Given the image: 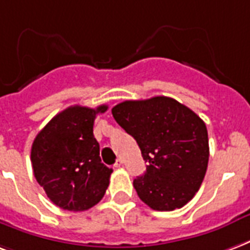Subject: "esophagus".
<instances>
[{
    "label": "esophagus",
    "instance_id": "obj_1",
    "mask_svg": "<svg viewBox=\"0 0 250 250\" xmlns=\"http://www.w3.org/2000/svg\"><path fill=\"white\" fill-rule=\"evenodd\" d=\"M122 166H123V159H118V160H116V163H115V167H122Z\"/></svg>",
    "mask_w": 250,
    "mask_h": 250
}]
</instances>
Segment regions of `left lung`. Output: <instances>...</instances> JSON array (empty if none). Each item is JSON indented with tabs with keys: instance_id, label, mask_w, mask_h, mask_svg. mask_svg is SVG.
<instances>
[{
	"instance_id": "1",
	"label": "left lung",
	"mask_w": 250,
	"mask_h": 250,
	"mask_svg": "<svg viewBox=\"0 0 250 250\" xmlns=\"http://www.w3.org/2000/svg\"><path fill=\"white\" fill-rule=\"evenodd\" d=\"M111 112L147 162L146 172L134 180L140 200L155 210L177 209L192 200L209 159L200 116L168 97L122 102Z\"/></svg>"
}]
</instances>
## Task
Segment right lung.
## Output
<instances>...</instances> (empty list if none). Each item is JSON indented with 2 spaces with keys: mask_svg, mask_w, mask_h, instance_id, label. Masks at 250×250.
Wrapping results in <instances>:
<instances>
[{
  "mask_svg": "<svg viewBox=\"0 0 250 250\" xmlns=\"http://www.w3.org/2000/svg\"><path fill=\"white\" fill-rule=\"evenodd\" d=\"M106 104L88 108L71 106L55 115L31 146L37 182L50 200L66 210H87L102 200L112 169L99 156L94 120Z\"/></svg>",
  "mask_w": 250,
  "mask_h": 250,
  "instance_id": "1",
  "label": "right lung"
}]
</instances>
